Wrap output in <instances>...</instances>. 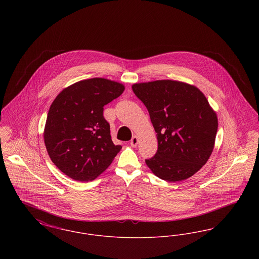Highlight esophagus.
<instances>
[{
    "mask_svg": "<svg viewBox=\"0 0 259 259\" xmlns=\"http://www.w3.org/2000/svg\"><path fill=\"white\" fill-rule=\"evenodd\" d=\"M138 143H139V139H138L137 136H134V137L131 139V141H130V145H131L132 147H137V146H138Z\"/></svg>",
    "mask_w": 259,
    "mask_h": 259,
    "instance_id": "1",
    "label": "esophagus"
}]
</instances>
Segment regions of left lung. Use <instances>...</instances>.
<instances>
[{
	"mask_svg": "<svg viewBox=\"0 0 259 259\" xmlns=\"http://www.w3.org/2000/svg\"><path fill=\"white\" fill-rule=\"evenodd\" d=\"M133 92L148 109L157 133L158 149L146 159L161 180L180 182L209 159L218 132V117L197 87L175 80L136 83Z\"/></svg>",
	"mask_w": 259,
	"mask_h": 259,
	"instance_id": "8db88e82",
	"label": "left lung"
}]
</instances>
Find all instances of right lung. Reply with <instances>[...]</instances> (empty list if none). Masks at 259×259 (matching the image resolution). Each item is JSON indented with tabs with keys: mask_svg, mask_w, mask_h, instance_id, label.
<instances>
[{
	"mask_svg": "<svg viewBox=\"0 0 259 259\" xmlns=\"http://www.w3.org/2000/svg\"><path fill=\"white\" fill-rule=\"evenodd\" d=\"M123 91L118 82L95 77L65 88L51 104L44 133L46 148L51 161L71 179H96L122 148L112 143L103 113Z\"/></svg>",
	"mask_w": 259,
	"mask_h": 259,
	"instance_id": "1",
	"label": "right lung"
}]
</instances>
